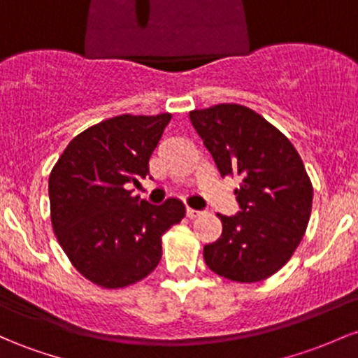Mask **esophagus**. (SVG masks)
Instances as JSON below:
<instances>
[{"label": "esophagus", "mask_w": 358, "mask_h": 358, "mask_svg": "<svg viewBox=\"0 0 358 358\" xmlns=\"http://www.w3.org/2000/svg\"><path fill=\"white\" fill-rule=\"evenodd\" d=\"M200 215H202V212H200V210H195V209H190V207H187V217L188 219L200 217Z\"/></svg>", "instance_id": "esophagus-1"}]
</instances>
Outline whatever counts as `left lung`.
I'll use <instances>...</instances> for the list:
<instances>
[{"mask_svg": "<svg viewBox=\"0 0 358 358\" xmlns=\"http://www.w3.org/2000/svg\"><path fill=\"white\" fill-rule=\"evenodd\" d=\"M190 122L221 176H236L241 210L217 217L222 234L203 246L214 273L251 284L290 260L311 217L313 185L292 143L260 113L238 103L192 110Z\"/></svg>", "mask_w": 358, "mask_h": 358, "instance_id": "1", "label": "left lung"}]
</instances>
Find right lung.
Listing matches in <instances>:
<instances>
[{
	"label": "right lung",
	"instance_id": "add662e5",
	"mask_svg": "<svg viewBox=\"0 0 358 358\" xmlns=\"http://www.w3.org/2000/svg\"><path fill=\"white\" fill-rule=\"evenodd\" d=\"M171 113L124 115L74 137L49 176L50 222L69 262L103 289H122L148 277L161 260V236L185 217L168 199L151 206L129 183L149 173Z\"/></svg>",
	"mask_w": 358,
	"mask_h": 358
}]
</instances>
